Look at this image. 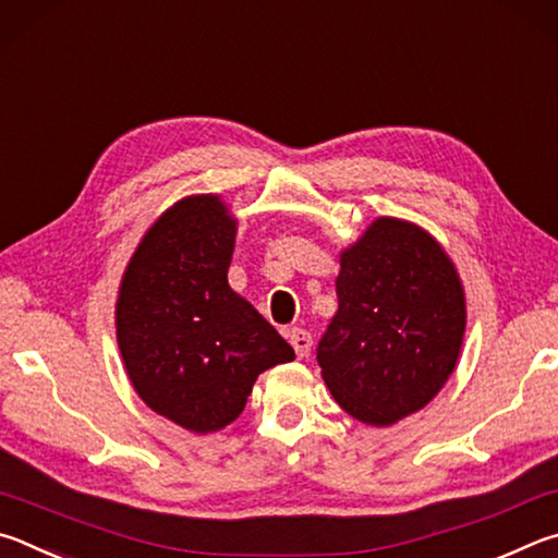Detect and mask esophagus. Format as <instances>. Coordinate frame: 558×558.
<instances>
[{"mask_svg": "<svg viewBox=\"0 0 558 558\" xmlns=\"http://www.w3.org/2000/svg\"><path fill=\"white\" fill-rule=\"evenodd\" d=\"M289 343L294 345L299 357H306L311 353V345H314V338L306 328H291L289 330Z\"/></svg>", "mask_w": 558, "mask_h": 558, "instance_id": "esophagus-1", "label": "esophagus"}]
</instances>
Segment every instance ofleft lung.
<instances>
[{"label": "left lung", "instance_id": "obj_1", "mask_svg": "<svg viewBox=\"0 0 558 558\" xmlns=\"http://www.w3.org/2000/svg\"><path fill=\"white\" fill-rule=\"evenodd\" d=\"M338 314L318 365L350 416L389 426L432 402L453 373L465 330L461 279L412 222L379 218L343 252Z\"/></svg>", "mask_w": 558, "mask_h": 558}]
</instances>
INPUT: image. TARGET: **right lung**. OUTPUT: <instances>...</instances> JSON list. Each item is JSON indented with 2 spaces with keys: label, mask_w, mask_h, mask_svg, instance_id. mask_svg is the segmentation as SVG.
I'll return each instance as SVG.
<instances>
[{
  "label": "right lung",
  "mask_w": 558,
  "mask_h": 558,
  "mask_svg": "<svg viewBox=\"0 0 558 558\" xmlns=\"http://www.w3.org/2000/svg\"><path fill=\"white\" fill-rule=\"evenodd\" d=\"M234 220L215 195L166 210L144 234L117 301V340L136 392L195 434L240 416L254 379L294 348L228 287Z\"/></svg>",
  "instance_id": "add662e5"
}]
</instances>
